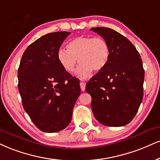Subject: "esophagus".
Here are the masks:
<instances>
[{
  "label": "esophagus",
  "mask_w": 160,
  "mask_h": 160,
  "mask_svg": "<svg viewBox=\"0 0 160 160\" xmlns=\"http://www.w3.org/2000/svg\"><path fill=\"white\" fill-rule=\"evenodd\" d=\"M85 87H86V84L84 82H80V88L82 91H84L85 90Z\"/></svg>",
  "instance_id": "esophagus-1"
}]
</instances>
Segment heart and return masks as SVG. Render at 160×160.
Wrapping results in <instances>:
<instances>
[{
  "instance_id": "heart-1",
  "label": "heart",
  "mask_w": 160,
  "mask_h": 160,
  "mask_svg": "<svg viewBox=\"0 0 160 160\" xmlns=\"http://www.w3.org/2000/svg\"><path fill=\"white\" fill-rule=\"evenodd\" d=\"M67 47L68 50H58V62L65 71L72 72L78 59L80 64L76 72L81 78L89 77L92 70H102L109 61L110 46L101 37L78 36L69 41Z\"/></svg>"
}]
</instances>
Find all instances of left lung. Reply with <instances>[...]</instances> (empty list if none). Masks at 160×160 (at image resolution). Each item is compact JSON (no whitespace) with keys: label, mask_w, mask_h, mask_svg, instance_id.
Listing matches in <instances>:
<instances>
[{"label":"left lung","mask_w":160,"mask_h":160,"mask_svg":"<svg viewBox=\"0 0 160 160\" xmlns=\"http://www.w3.org/2000/svg\"><path fill=\"white\" fill-rule=\"evenodd\" d=\"M90 29L107 41L110 50L105 68L86 84L92 113L102 125L124 126L134 118L142 101L145 71L141 57L131 41L113 29Z\"/></svg>","instance_id":"1"}]
</instances>
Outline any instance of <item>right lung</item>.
<instances>
[{
  "label": "right lung",
  "mask_w": 160,
  "mask_h": 160,
  "mask_svg": "<svg viewBox=\"0 0 160 160\" xmlns=\"http://www.w3.org/2000/svg\"><path fill=\"white\" fill-rule=\"evenodd\" d=\"M69 32L43 35L26 49L18 70L23 107L41 131L55 133L72 119L79 81L65 71L57 53Z\"/></svg>",
  "instance_id": "obj_1"
}]
</instances>
